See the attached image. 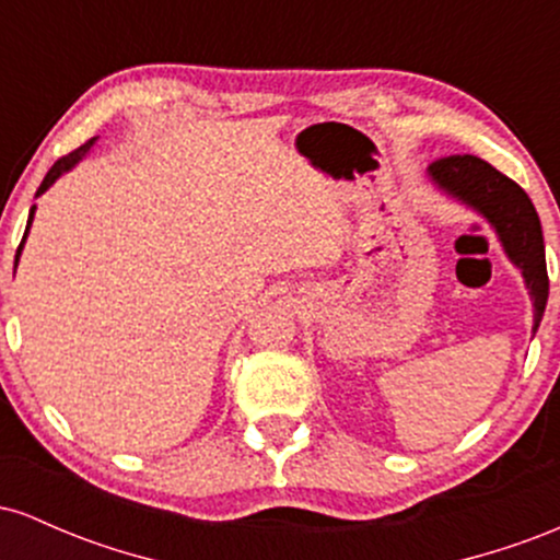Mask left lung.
I'll return each instance as SVG.
<instances>
[{
    "instance_id": "left-lung-1",
    "label": "left lung",
    "mask_w": 560,
    "mask_h": 560,
    "mask_svg": "<svg viewBox=\"0 0 560 560\" xmlns=\"http://www.w3.org/2000/svg\"><path fill=\"white\" fill-rule=\"evenodd\" d=\"M429 173L442 189L477 208L498 229L505 253L524 271L526 287L535 300L537 329L548 302V268H545L542 226L529 195L490 163L474 155L440 158L434 160Z\"/></svg>"
}]
</instances>
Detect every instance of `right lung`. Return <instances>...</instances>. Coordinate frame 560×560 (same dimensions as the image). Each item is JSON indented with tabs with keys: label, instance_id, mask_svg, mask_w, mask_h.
I'll return each instance as SVG.
<instances>
[{
	"label": "right lung",
	"instance_id": "obj_1",
	"mask_svg": "<svg viewBox=\"0 0 560 560\" xmlns=\"http://www.w3.org/2000/svg\"><path fill=\"white\" fill-rule=\"evenodd\" d=\"M94 144V139H89L86 144H81L79 150H73V152H68V155H62L60 160H57V163L52 165V168L47 171V176H44V182H42V186H38V191L36 195H42V191H47L49 186H52L55 182H57V176H60V173H66L68 168H73L75 163H79V160L86 155L89 152V147ZM31 221H34V208H31V215H28V226H31ZM28 226H25V234H28ZM25 234H23V242H25ZM23 242H21V247H23ZM21 247H18V255H21ZM18 255H15V266H18Z\"/></svg>",
	"mask_w": 560,
	"mask_h": 560
}]
</instances>
